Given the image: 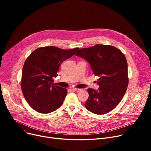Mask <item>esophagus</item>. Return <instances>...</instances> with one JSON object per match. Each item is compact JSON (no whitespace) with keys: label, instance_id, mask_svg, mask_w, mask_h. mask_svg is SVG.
Here are the masks:
<instances>
[{"label":"esophagus","instance_id":"1","mask_svg":"<svg viewBox=\"0 0 151 151\" xmlns=\"http://www.w3.org/2000/svg\"><path fill=\"white\" fill-rule=\"evenodd\" d=\"M81 90L82 89H78V88H73L72 89V91H73V92H80V91H81Z\"/></svg>","mask_w":151,"mask_h":151}]
</instances>
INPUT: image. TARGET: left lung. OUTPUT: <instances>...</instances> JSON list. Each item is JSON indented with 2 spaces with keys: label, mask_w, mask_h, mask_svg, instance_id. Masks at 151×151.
I'll list each match as a JSON object with an SVG mask.
<instances>
[{
  "label": "left lung",
  "mask_w": 151,
  "mask_h": 151,
  "mask_svg": "<svg viewBox=\"0 0 151 151\" xmlns=\"http://www.w3.org/2000/svg\"><path fill=\"white\" fill-rule=\"evenodd\" d=\"M75 55L88 62L94 75L99 77V89H88L89 98L85 107L96 114L111 111L122 100L129 84L124 54L113 46L96 45L80 49Z\"/></svg>",
  "instance_id": "1"
}]
</instances>
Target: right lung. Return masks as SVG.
Returning <instances> with one entry per match:
<instances>
[{"label": "right lung", "mask_w": 151, "mask_h": 151, "mask_svg": "<svg viewBox=\"0 0 151 151\" xmlns=\"http://www.w3.org/2000/svg\"><path fill=\"white\" fill-rule=\"evenodd\" d=\"M62 50L55 46L37 48L26 60L22 71L21 89L29 105L36 111L47 114L63 104L67 89L53 83L61 63L78 50Z\"/></svg>", "instance_id": "right-lung-1"}]
</instances>
